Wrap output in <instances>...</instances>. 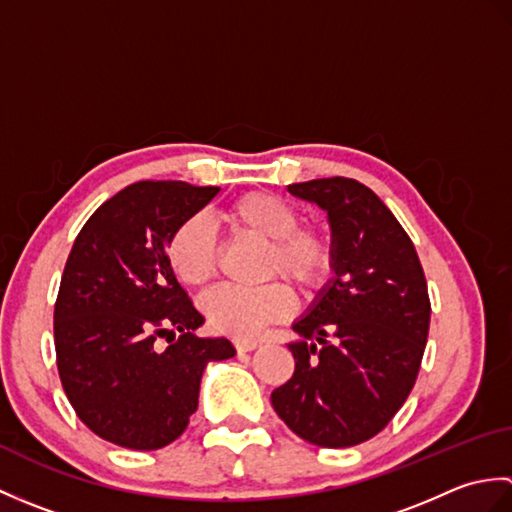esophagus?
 I'll list each match as a JSON object with an SVG mask.
<instances>
[{"mask_svg":"<svg viewBox=\"0 0 512 512\" xmlns=\"http://www.w3.org/2000/svg\"><path fill=\"white\" fill-rule=\"evenodd\" d=\"M257 345H259V341H255V339H235V350L239 354H242V352H253Z\"/></svg>","mask_w":512,"mask_h":512,"instance_id":"1","label":"esophagus"}]
</instances>
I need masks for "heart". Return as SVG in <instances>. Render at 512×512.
Segmentation results:
<instances>
[{
	"mask_svg": "<svg viewBox=\"0 0 512 512\" xmlns=\"http://www.w3.org/2000/svg\"><path fill=\"white\" fill-rule=\"evenodd\" d=\"M222 222L235 233L268 242L266 277L284 275L301 292L319 290L330 279L334 268L330 235L314 226H297V206L279 195L266 191L239 195L222 211ZM165 255L171 273L184 286H202L215 275L217 244L200 215H191L173 228ZM202 310L213 330L250 339L266 325L288 317L292 295L284 284L220 286L202 297Z\"/></svg>",
	"mask_w": 512,
	"mask_h": 512,
	"instance_id": "1",
	"label": "heart"
}]
</instances>
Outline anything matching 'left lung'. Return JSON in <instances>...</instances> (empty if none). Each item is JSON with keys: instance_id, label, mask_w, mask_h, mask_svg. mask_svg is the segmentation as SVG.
Returning <instances> with one entry per match:
<instances>
[{"instance_id": "obj_1", "label": "left lung", "mask_w": 512, "mask_h": 512, "mask_svg": "<svg viewBox=\"0 0 512 512\" xmlns=\"http://www.w3.org/2000/svg\"><path fill=\"white\" fill-rule=\"evenodd\" d=\"M328 213L332 279L292 323L295 374L270 400L310 444L354 447L396 416L416 383L427 345V281L405 228L378 195L352 178L288 184Z\"/></svg>"}]
</instances>
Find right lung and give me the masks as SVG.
<instances>
[{
	"label": "right lung",
	"mask_w": 512,
	"mask_h": 512,
	"mask_svg": "<svg viewBox=\"0 0 512 512\" xmlns=\"http://www.w3.org/2000/svg\"><path fill=\"white\" fill-rule=\"evenodd\" d=\"M217 191L129 184L94 211L65 262L54 306L61 383L85 427L118 447L156 451L180 438L206 365L235 356L224 336H195L204 317L165 255L173 228Z\"/></svg>",
	"instance_id": "right-lung-1"
}]
</instances>
